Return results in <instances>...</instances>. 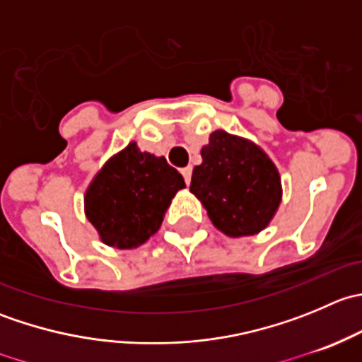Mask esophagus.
<instances>
[{
  "label": "esophagus",
  "mask_w": 362,
  "mask_h": 362,
  "mask_svg": "<svg viewBox=\"0 0 362 362\" xmlns=\"http://www.w3.org/2000/svg\"><path fill=\"white\" fill-rule=\"evenodd\" d=\"M182 175H184V180H185V184H191V175H192V168L191 166H187V168H182Z\"/></svg>",
  "instance_id": "esophagus-1"
}]
</instances>
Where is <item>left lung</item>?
<instances>
[{
	"label": "left lung",
	"instance_id": "obj_1",
	"mask_svg": "<svg viewBox=\"0 0 362 362\" xmlns=\"http://www.w3.org/2000/svg\"><path fill=\"white\" fill-rule=\"evenodd\" d=\"M191 192L215 228L238 238L262 231L282 202V182L273 160L254 141L218 129L202 148Z\"/></svg>",
	"mask_w": 362,
	"mask_h": 362
}]
</instances>
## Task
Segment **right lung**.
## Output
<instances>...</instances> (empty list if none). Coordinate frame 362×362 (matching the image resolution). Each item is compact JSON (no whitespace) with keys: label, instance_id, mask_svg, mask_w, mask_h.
<instances>
[{"label":"right lung","instance_id":"right-lung-1","mask_svg":"<svg viewBox=\"0 0 362 362\" xmlns=\"http://www.w3.org/2000/svg\"><path fill=\"white\" fill-rule=\"evenodd\" d=\"M184 177L164 158L141 152L134 141L98 171L86 191V215L101 242L134 249L158 233Z\"/></svg>","mask_w":362,"mask_h":362}]
</instances>
